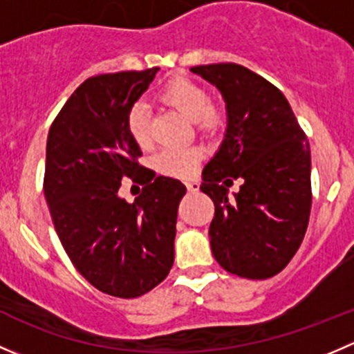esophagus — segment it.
<instances>
[{
    "mask_svg": "<svg viewBox=\"0 0 354 354\" xmlns=\"http://www.w3.org/2000/svg\"><path fill=\"white\" fill-rule=\"evenodd\" d=\"M187 188H188V192L195 194V192L200 190V183H198V181L192 180V181H188V183H187Z\"/></svg>",
    "mask_w": 354,
    "mask_h": 354,
    "instance_id": "obj_1",
    "label": "esophagus"
}]
</instances>
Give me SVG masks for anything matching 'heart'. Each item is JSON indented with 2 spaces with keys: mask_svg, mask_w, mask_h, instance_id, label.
Segmentation results:
<instances>
[{
  "mask_svg": "<svg viewBox=\"0 0 354 354\" xmlns=\"http://www.w3.org/2000/svg\"><path fill=\"white\" fill-rule=\"evenodd\" d=\"M164 99L185 118L197 123L202 130H214L219 123L216 111L210 108L209 94L195 82L187 78L173 80L164 88ZM127 123L130 135L140 147L151 145V111L147 102H133L128 111ZM200 159H202V151L194 145H188V147L164 149L156 156L154 164L159 173L167 176L188 178L195 173Z\"/></svg>",
  "mask_w": 354,
  "mask_h": 354,
  "instance_id": "1",
  "label": "heart"
}]
</instances>
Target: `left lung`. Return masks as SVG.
<instances>
[{
	"label": "left lung",
	"mask_w": 354,
	"mask_h": 354,
	"mask_svg": "<svg viewBox=\"0 0 354 354\" xmlns=\"http://www.w3.org/2000/svg\"><path fill=\"white\" fill-rule=\"evenodd\" d=\"M192 73L226 102V131L202 171L200 190L216 212L209 227L214 259L248 279L279 274L305 238L312 209L310 145L283 92L234 63L202 65ZM241 179L230 198L227 187Z\"/></svg>",
	"instance_id": "left-lung-1"
}]
</instances>
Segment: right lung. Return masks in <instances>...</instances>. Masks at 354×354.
<instances>
[{"mask_svg":"<svg viewBox=\"0 0 354 354\" xmlns=\"http://www.w3.org/2000/svg\"><path fill=\"white\" fill-rule=\"evenodd\" d=\"M159 68L87 78L49 128L44 195L75 269L99 291L137 298L162 283L174 262L178 205L187 187L137 162L128 111ZM123 177L145 185L128 204Z\"/></svg>","mask_w":354,"mask_h":354,"instance_id":"1","label":"right lung"}]
</instances>
